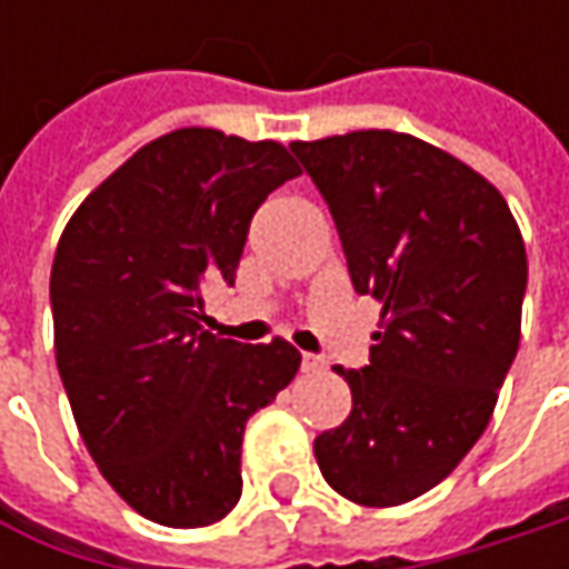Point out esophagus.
<instances>
[{"mask_svg": "<svg viewBox=\"0 0 569 569\" xmlns=\"http://www.w3.org/2000/svg\"><path fill=\"white\" fill-rule=\"evenodd\" d=\"M300 367H303V373H317V370L326 367V361L317 358V355H303V358H300Z\"/></svg>", "mask_w": 569, "mask_h": 569, "instance_id": "1", "label": "esophagus"}]
</instances>
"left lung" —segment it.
I'll list each match as a JSON object with an SVG mask.
<instances>
[{
  "label": "left lung",
  "instance_id": "1",
  "mask_svg": "<svg viewBox=\"0 0 569 569\" xmlns=\"http://www.w3.org/2000/svg\"><path fill=\"white\" fill-rule=\"evenodd\" d=\"M291 151L332 211L355 291L382 303L370 363L332 367L351 415L317 437L319 471L361 507H399L491 421L519 348L522 233L481 173L415 136L363 129Z\"/></svg>",
  "mask_w": 569,
  "mask_h": 569
}]
</instances>
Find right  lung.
<instances>
[{"mask_svg": "<svg viewBox=\"0 0 569 569\" xmlns=\"http://www.w3.org/2000/svg\"><path fill=\"white\" fill-rule=\"evenodd\" d=\"M295 177L284 144L177 129L110 173L59 237L56 367L100 475L151 522L199 529L237 507L243 427L300 367L284 339L202 329V288L233 284L256 208Z\"/></svg>", "mask_w": 569, "mask_h": 569, "instance_id": "add662e5", "label": "right lung"}]
</instances>
